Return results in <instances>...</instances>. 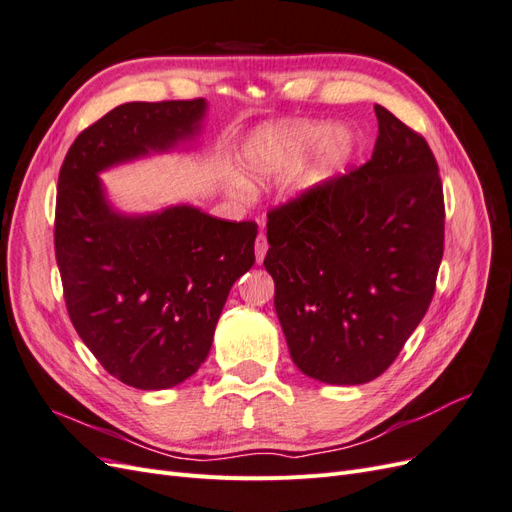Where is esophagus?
Here are the masks:
<instances>
[{
    "instance_id": "1",
    "label": "esophagus",
    "mask_w": 512,
    "mask_h": 512,
    "mask_svg": "<svg viewBox=\"0 0 512 512\" xmlns=\"http://www.w3.org/2000/svg\"><path fill=\"white\" fill-rule=\"evenodd\" d=\"M254 250H256V262L258 265H262V260H265V256H267V250H269V243H267V237L260 235L256 237V243H254Z\"/></svg>"
}]
</instances>
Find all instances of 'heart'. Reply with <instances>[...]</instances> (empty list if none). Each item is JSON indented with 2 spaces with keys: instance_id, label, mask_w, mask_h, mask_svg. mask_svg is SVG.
Masks as SVG:
<instances>
[{
  "instance_id": "b5f03b06",
  "label": "heart",
  "mask_w": 512,
  "mask_h": 512,
  "mask_svg": "<svg viewBox=\"0 0 512 512\" xmlns=\"http://www.w3.org/2000/svg\"><path fill=\"white\" fill-rule=\"evenodd\" d=\"M316 149L312 166L292 181L290 198H305L344 168L354 156L356 134L346 123L282 121L258 128L247 138L239 156V179L226 183L230 198H245L250 188L286 177L309 151Z\"/></svg>"
}]
</instances>
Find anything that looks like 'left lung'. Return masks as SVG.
<instances>
[{
    "label": "left lung",
    "instance_id": "obj_1",
    "mask_svg": "<svg viewBox=\"0 0 512 512\" xmlns=\"http://www.w3.org/2000/svg\"><path fill=\"white\" fill-rule=\"evenodd\" d=\"M374 111L371 160L267 222L265 269L290 359L324 384L389 369L427 312L444 252L436 158L391 111Z\"/></svg>",
    "mask_w": 512,
    "mask_h": 512
}]
</instances>
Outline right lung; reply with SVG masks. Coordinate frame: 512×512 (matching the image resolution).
I'll use <instances>...</instances> for the list:
<instances>
[{"label": "right lung", "mask_w": 512, "mask_h": 512, "mask_svg": "<svg viewBox=\"0 0 512 512\" xmlns=\"http://www.w3.org/2000/svg\"><path fill=\"white\" fill-rule=\"evenodd\" d=\"M207 100L128 102L72 143L59 173L55 256L70 320L108 374L162 391L209 356L228 292L254 265V222L192 205L119 211L100 173L196 149Z\"/></svg>", "instance_id": "obj_1"}]
</instances>
